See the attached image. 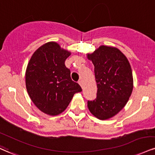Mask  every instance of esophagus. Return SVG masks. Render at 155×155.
<instances>
[{"label":"esophagus","instance_id":"34e87169","mask_svg":"<svg viewBox=\"0 0 155 155\" xmlns=\"http://www.w3.org/2000/svg\"><path fill=\"white\" fill-rule=\"evenodd\" d=\"M79 84V85L81 86V87H83V82H82V81H81V80H80V81H79V82H78Z\"/></svg>","mask_w":155,"mask_h":155}]
</instances>
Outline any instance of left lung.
I'll list each match as a JSON object with an SVG mask.
<instances>
[{"mask_svg":"<svg viewBox=\"0 0 155 155\" xmlns=\"http://www.w3.org/2000/svg\"><path fill=\"white\" fill-rule=\"evenodd\" d=\"M87 58L94 66L97 97L88 101L90 113L100 120L118 114L126 105L134 87L132 70L127 58L115 47L101 45Z\"/></svg>","mask_w":155,"mask_h":155,"instance_id":"obj_1","label":"left lung"}]
</instances>
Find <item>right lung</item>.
<instances>
[{
  "instance_id": "add662e5",
  "label": "right lung",
  "mask_w": 155,
  "mask_h": 155,
  "mask_svg": "<svg viewBox=\"0 0 155 155\" xmlns=\"http://www.w3.org/2000/svg\"><path fill=\"white\" fill-rule=\"evenodd\" d=\"M71 52L55 42L42 45L31 55L25 74L26 87L31 101L45 114L63 113L75 93L82 89L71 78L65 61Z\"/></svg>"
}]
</instances>
